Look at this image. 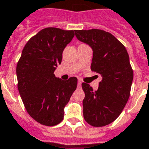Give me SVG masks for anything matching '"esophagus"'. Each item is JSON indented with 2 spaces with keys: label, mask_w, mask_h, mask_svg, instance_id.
Wrapping results in <instances>:
<instances>
[{
  "label": "esophagus",
  "mask_w": 149,
  "mask_h": 149,
  "mask_svg": "<svg viewBox=\"0 0 149 149\" xmlns=\"http://www.w3.org/2000/svg\"><path fill=\"white\" fill-rule=\"evenodd\" d=\"M81 83H82V81H81V80H78V85H81Z\"/></svg>",
  "instance_id": "esophagus-1"
}]
</instances>
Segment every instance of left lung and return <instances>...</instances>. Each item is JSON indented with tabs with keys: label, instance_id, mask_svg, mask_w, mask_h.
<instances>
[{
	"label": "left lung",
	"instance_id": "1",
	"mask_svg": "<svg viewBox=\"0 0 149 149\" xmlns=\"http://www.w3.org/2000/svg\"><path fill=\"white\" fill-rule=\"evenodd\" d=\"M75 35L92 47L91 70L102 77L97 90L81 84L84 118L93 127H104L118 118L130 97L133 70L128 53L114 35L102 30H79Z\"/></svg>",
	"mask_w": 149,
	"mask_h": 149
}]
</instances>
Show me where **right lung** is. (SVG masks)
I'll return each mask as SVG.
<instances>
[{
  "label": "right lung",
  "instance_id": "obj_1",
  "mask_svg": "<svg viewBox=\"0 0 149 149\" xmlns=\"http://www.w3.org/2000/svg\"><path fill=\"white\" fill-rule=\"evenodd\" d=\"M74 31L42 29L26 42L17 64V89L25 108L42 125L52 127L63 120L64 107L77 89V77L62 81L54 74Z\"/></svg>",
  "mask_w": 149,
  "mask_h": 149
}]
</instances>
